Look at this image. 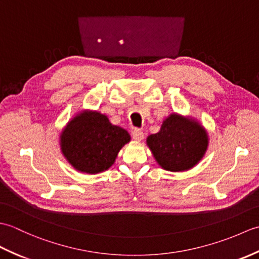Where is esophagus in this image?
Masks as SVG:
<instances>
[{"label": "esophagus", "instance_id": "esophagus-1", "mask_svg": "<svg viewBox=\"0 0 259 259\" xmlns=\"http://www.w3.org/2000/svg\"><path fill=\"white\" fill-rule=\"evenodd\" d=\"M144 133L140 129H135L133 131V138L136 140V141H141L142 139H144Z\"/></svg>", "mask_w": 259, "mask_h": 259}]
</instances>
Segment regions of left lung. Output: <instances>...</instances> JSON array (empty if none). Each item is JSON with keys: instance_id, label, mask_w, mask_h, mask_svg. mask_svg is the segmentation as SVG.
I'll list each match as a JSON object with an SVG mask.
<instances>
[{"instance_id": "obj_1", "label": "left lung", "mask_w": 259, "mask_h": 259, "mask_svg": "<svg viewBox=\"0 0 259 259\" xmlns=\"http://www.w3.org/2000/svg\"><path fill=\"white\" fill-rule=\"evenodd\" d=\"M157 162L169 171H184L202 158L208 145L206 131L196 121L171 114L158 134L147 138Z\"/></svg>"}]
</instances>
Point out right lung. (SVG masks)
<instances>
[{
	"label": "right lung",
	"mask_w": 259,
	"mask_h": 259,
	"mask_svg": "<svg viewBox=\"0 0 259 259\" xmlns=\"http://www.w3.org/2000/svg\"><path fill=\"white\" fill-rule=\"evenodd\" d=\"M130 136L99 112H83L65 126L61 149L72 166L82 172L98 174L112 166Z\"/></svg>",
	"instance_id": "add662e5"
}]
</instances>
